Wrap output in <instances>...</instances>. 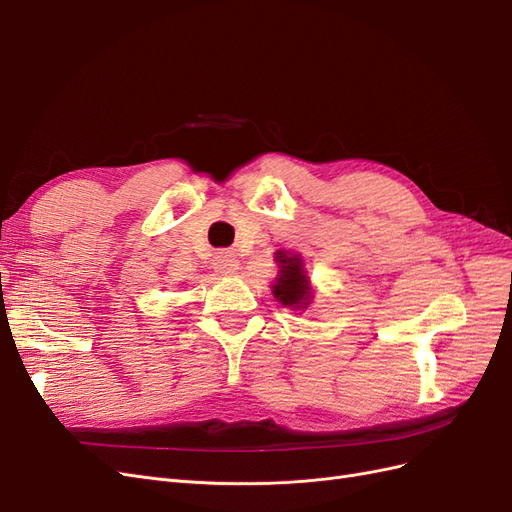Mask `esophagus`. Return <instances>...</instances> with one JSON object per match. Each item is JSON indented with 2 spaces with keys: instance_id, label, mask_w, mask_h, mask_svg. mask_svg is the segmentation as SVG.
Wrapping results in <instances>:
<instances>
[{
  "instance_id": "obj_1",
  "label": "esophagus",
  "mask_w": 512,
  "mask_h": 512,
  "mask_svg": "<svg viewBox=\"0 0 512 512\" xmlns=\"http://www.w3.org/2000/svg\"><path fill=\"white\" fill-rule=\"evenodd\" d=\"M213 269L222 275H228V273H235L239 269V262L232 254H220L213 260Z\"/></svg>"
}]
</instances>
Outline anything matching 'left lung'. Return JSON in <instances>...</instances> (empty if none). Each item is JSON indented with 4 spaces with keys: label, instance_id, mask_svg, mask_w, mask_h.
<instances>
[{
    "label": "left lung",
    "instance_id": "left-lung-1",
    "mask_svg": "<svg viewBox=\"0 0 512 512\" xmlns=\"http://www.w3.org/2000/svg\"><path fill=\"white\" fill-rule=\"evenodd\" d=\"M277 275L271 282V292L275 301H280L292 312H305L312 305L314 286L309 282V275L303 265V256L288 250L275 252Z\"/></svg>",
    "mask_w": 512,
    "mask_h": 512
}]
</instances>
